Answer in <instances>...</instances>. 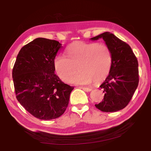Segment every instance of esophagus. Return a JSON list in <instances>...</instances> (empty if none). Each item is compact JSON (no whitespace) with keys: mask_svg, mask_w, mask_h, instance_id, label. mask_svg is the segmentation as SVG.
<instances>
[{"mask_svg":"<svg viewBox=\"0 0 151 151\" xmlns=\"http://www.w3.org/2000/svg\"><path fill=\"white\" fill-rule=\"evenodd\" d=\"M80 88L86 92H90L92 90V89L90 88H86V87H80Z\"/></svg>","mask_w":151,"mask_h":151,"instance_id":"esophagus-1","label":"esophagus"}]
</instances>
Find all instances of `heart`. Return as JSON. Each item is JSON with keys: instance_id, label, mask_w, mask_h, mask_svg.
<instances>
[{"instance_id": "1", "label": "heart", "mask_w": 151, "mask_h": 151, "mask_svg": "<svg viewBox=\"0 0 151 151\" xmlns=\"http://www.w3.org/2000/svg\"><path fill=\"white\" fill-rule=\"evenodd\" d=\"M66 54L58 55L54 60L56 73L64 82L70 79V83L86 85L93 81L101 83L109 75L112 57L105 44L76 42L67 48ZM77 68L80 72L73 78Z\"/></svg>"}]
</instances>
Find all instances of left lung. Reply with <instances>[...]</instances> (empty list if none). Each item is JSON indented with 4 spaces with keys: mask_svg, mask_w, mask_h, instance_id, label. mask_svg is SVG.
<instances>
[{
    "mask_svg": "<svg viewBox=\"0 0 151 151\" xmlns=\"http://www.w3.org/2000/svg\"><path fill=\"white\" fill-rule=\"evenodd\" d=\"M103 39L112 52L111 69L103 84L104 96L101 103L95 104L103 112H116L126 107L139 85V63L130 46L112 33L105 32L93 38Z\"/></svg>",
    "mask_w": 151,
    "mask_h": 151,
    "instance_id": "obj_1",
    "label": "left lung"
}]
</instances>
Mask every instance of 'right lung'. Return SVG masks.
<instances>
[{"mask_svg":"<svg viewBox=\"0 0 151 151\" xmlns=\"http://www.w3.org/2000/svg\"><path fill=\"white\" fill-rule=\"evenodd\" d=\"M61 48L57 40L37 38L20 49L12 68L18 101L39 119L62 115L74 89L55 74L54 60Z\"/></svg>","mask_w":151,"mask_h":151,"instance_id":"add662e5","label":"right lung"}]
</instances>
